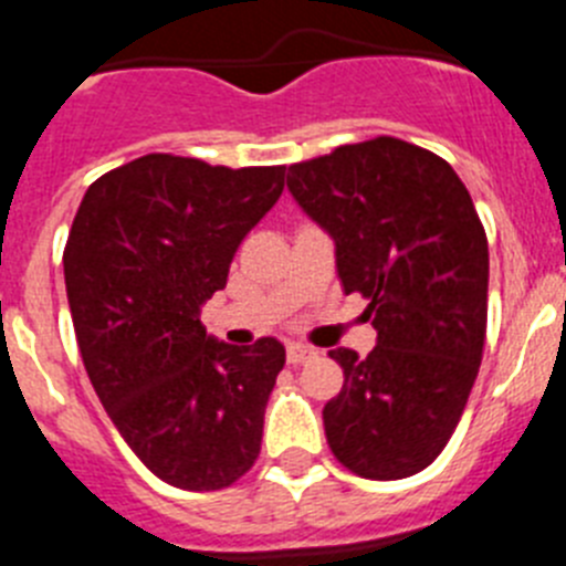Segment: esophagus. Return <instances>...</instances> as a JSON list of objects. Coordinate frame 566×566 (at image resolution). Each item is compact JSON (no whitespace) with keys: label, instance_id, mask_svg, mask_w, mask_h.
I'll return each mask as SVG.
<instances>
[{"label":"esophagus","instance_id":"esophagus-1","mask_svg":"<svg viewBox=\"0 0 566 566\" xmlns=\"http://www.w3.org/2000/svg\"><path fill=\"white\" fill-rule=\"evenodd\" d=\"M314 354H317V352H314L312 345H303V343H289V348H286V359L292 365L306 363V359H312Z\"/></svg>","mask_w":566,"mask_h":566}]
</instances>
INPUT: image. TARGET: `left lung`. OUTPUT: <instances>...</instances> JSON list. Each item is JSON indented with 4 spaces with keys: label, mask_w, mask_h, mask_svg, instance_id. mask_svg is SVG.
I'll use <instances>...</instances> for the list:
<instances>
[{
    "label": "left lung",
    "mask_w": 566,
    "mask_h": 566,
    "mask_svg": "<svg viewBox=\"0 0 566 566\" xmlns=\"http://www.w3.org/2000/svg\"><path fill=\"white\" fill-rule=\"evenodd\" d=\"M286 187L377 328L368 357L328 352L345 374L323 408L328 448L365 479L413 476L457 431L482 363L490 260L470 192L439 155L388 135L292 164Z\"/></svg>",
    "instance_id": "8db88e82"
}]
</instances>
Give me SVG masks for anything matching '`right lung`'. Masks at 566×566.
Instances as JSON below:
<instances>
[{"mask_svg": "<svg viewBox=\"0 0 566 566\" xmlns=\"http://www.w3.org/2000/svg\"><path fill=\"white\" fill-rule=\"evenodd\" d=\"M283 172L144 155L90 184L70 229L64 286L90 382L135 457L181 490L229 488L260 453L286 348L221 343L201 308Z\"/></svg>", "mask_w": 566, "mask_h": 566, "instance_id": "obj_1", "label": "right lung"}]
</instances>
